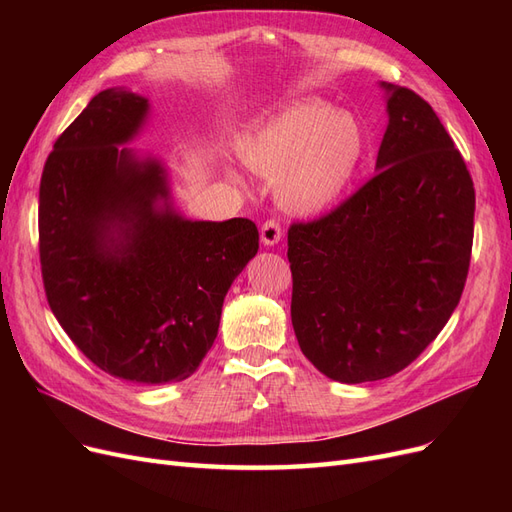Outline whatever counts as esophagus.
<instances>
[{"label":"esophagus","instance_id":"obj_1","mask_svg":"<svg viewBox=\"0 0 512 512\" xmlns=\"http://www.w3.org/2000/svg\"><path fill=\"white\" fill-rule=\"evenodd\" d=\"M282 239V226L277 220H267L260 226V241L265 245H275Z\"/></svg>","mask_w":512,"mask_h":512}]
</instances>
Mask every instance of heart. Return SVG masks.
Here are the masks:
<instances>
[{"instance_id":"obj_1","label":"heart","mask_w":512,"mask_h":512,"mask_svg":"<svg viewBox=\"0 0 512 512\" xmlns=\"http://www.w3.org/2000/svg\"><path fill=\"white\" fill-rule=\"evenodd\" d=\"M239 156L254 173L275 179L282 207L312 215L335 205L350 188L365 156V134L352 115L303 100L243 141Z\"/></svg>"}]
</instances>
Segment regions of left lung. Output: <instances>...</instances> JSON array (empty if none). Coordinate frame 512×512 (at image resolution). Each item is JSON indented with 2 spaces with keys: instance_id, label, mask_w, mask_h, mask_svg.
I'll return each mask as SVG.
<instances>
[{
  "instance_id": "obj_1",
  "label": "left lung",
  "mask_w": 512,
  "mask_h": 512,
  "mask_svg": "<svg viewBox=\"0 0 512 512\" xmlns=\"http://www.w3.org/2000/svg\"><path fill=\"white\" fill-rule=\"evenodd\" d=\"M386 89L376 170L331 213L288 230L294 335L324 376L389 378L455 312L470 269L474 183L433 108Z\"/></svg>"
}]
</instances>
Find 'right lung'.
I'll return each instance as SVG.
<instances>
[{
	"label": "right lung",
	"mask_w": 512,
	"mask_h": 512,
	"mask_svg": "<svg viewBox=\"0 0 512 512\" xmlns=\"http://www.w3.org/2000/svg\"><path fill=\"white\" fill-rule=\"evenodd\" d=\"M147 113V98L111 87L57 138L40 179V265L46 301L91 363L166 384L203 363L226 292L258 252V228L173 209L162 162L119 147Z\"/></svg>",
	"instance_id": "1"
}]
</instances>
